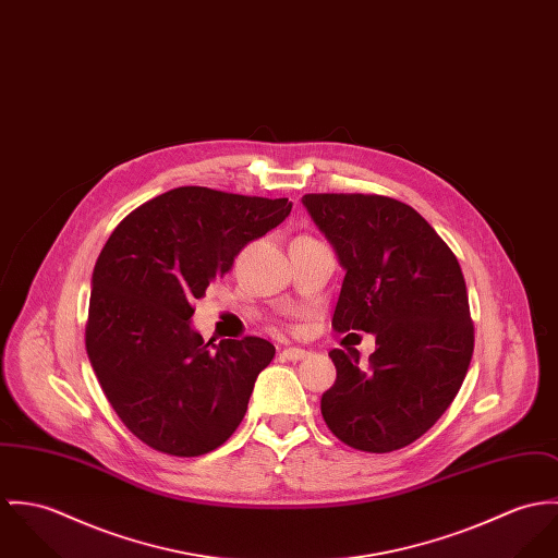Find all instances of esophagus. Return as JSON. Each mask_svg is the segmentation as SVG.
Here are the masks:
<instances>
[{
  "label": "esophagus",
  "instance_id": "1",
  "mask_svg": "<svg viewBox=\"0 0 558 558\" xmlns=\"http://www.w3.org/2000/svg\"><path fill=\"white\" fill-rule=\"evenodd\" d=\"M308 355V351H306V349H300V347H289V349L282 351V357L289 360V362H302V360H306Z\"/></svg>",
  "mask_w": 558,
  "mask_h": 558
}]
</instances>
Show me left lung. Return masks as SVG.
I'll list each match as a JSON object with an SVG mask.
<instances>
[{
    "label": "left lung",
    "instance_id": "1",
    "mask_svg": "<svg viewBox=\"0 0 558 558\" xmlns=\"http://www.w3.org/2000/svg\"><path fill=\"white\" fill-rule=\"evenodd\" d=\"M314 225L344 267L331 325L376 336L368 364L333 349L336 383L320 398L327 428L353 449L387 453L428 433L473 357L460 263L407 203L380 194H306Z\"/></svg>",
    "mask_w": 558,
    "mask_h": 558
}]
</instances>
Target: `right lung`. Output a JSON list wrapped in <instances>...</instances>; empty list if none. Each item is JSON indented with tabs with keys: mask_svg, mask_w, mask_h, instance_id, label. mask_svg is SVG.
I'll return each mask as SVG.
<instances>
[{
	"mask_svg": "<svg viewBox=\"0 0 558 558\" xmlns=\"http://www.w3.org/2000/svg\"><path fill=\"white\" fill-rule=\"evenodd\" d=\"M291 207L289 198L175 187L128 214L105 244L85 347L111 407L151 449L203 456L242 424L276 349L256 336L205 342L190 325L192 304Z\"/></svg>",
	"mask_w": 558,
	"mask_h": 558,
	"instance_id": "obj_1",
	"label": "right lung"
}]
</instances>
